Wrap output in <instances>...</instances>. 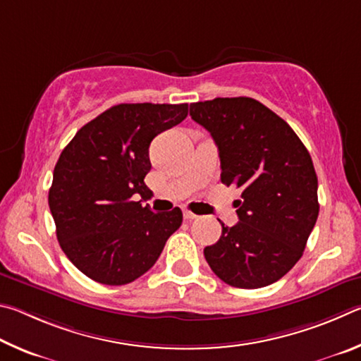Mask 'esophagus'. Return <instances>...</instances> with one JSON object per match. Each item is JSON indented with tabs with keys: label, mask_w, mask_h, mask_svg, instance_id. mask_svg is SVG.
Returning <instances> with one entry per match:
<instances>
[{
	"label": "esophagus",
	"mask_w": 361,
	"mask_h": 361,
	"mask_svg": "<svg viewBox=\"0 0 361 361\" xmlns=\"http://www.w3.org/2000/svg\"><path fill=\"white\" fill-rule=\"evenodd\" d=\"M198 216H197V214H193V212H190V211H184V219L185 220H193V219H197Z\"/></svg>",
	"instance_id": "34e87169"
}]
</instances>
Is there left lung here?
<instances>
[{
    "instance_id": "1",
    "label": "left lung",
    "mask_w": 361,
    "mask_h": 361,
    "mask_svg": "<svg viewBox=\"0 0 361 361\" xmlns=\"http://www.w3.org/2000/svg\"><path fill=\"white\" fill-rule=\"evenodd\" d=\"M195 122L219 147L222 179L236 187L239 222L204 249L225 283L260 288L286 276L305 252L319 217L317 174L305 144L254 98H216L190 104Z\"/></svg>"
}]
</instances>
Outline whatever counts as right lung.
<instances>
[{
    "label": "right lung",
    "mask_w": 361,
    "mask_h": 361,
    "mask_svg": "<svg viewBox=\"0 0 361 361\" xmlns=\"http://www.w3.org/2000/svg\"><path fill=\"white\" fill-rule=\"evenodd\" d=\"M188 104H117L75 133L54 169L49 207L56 239L80 273L125 286L154 267L182 211L152 212L133 195L149 192V145L180 123Z\"/></svg>",
    "instance_id": "add662e5"
}]
</instances>
